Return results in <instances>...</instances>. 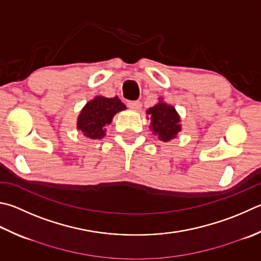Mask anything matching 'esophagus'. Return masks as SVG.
Segmentation results:
<instances>
[{"instance_id":"34e87169","label":"esophagus","mask_w":261,"mask_h":261,"mask_svg":"<svg viewBox=\"0 0 261 261\" xmlns=\"http://www.w3.org/2000/svg\"><path fill=\"white\" fill-rule=\"evenodd\" d=\"M127 107L131 108V110H135V111H139L141 110V102L138 100H135V101H127Z\"/></svg>"}]
</instances>
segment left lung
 Here are the masks:
<instances>
[{
    "mask_svg": "<svg viewBox=\"0 0 261 261\" xmlns=\"http://www.w3.org/2000/svg\"><path fill=\"white\" fill-rule=\"evenodd\" d=\"M150 120V129L160 140L169 141L176 138L178 132L181 130L180 117L174 107L161 100L154 107L147 111Z\"/></svg>",
    "mask_w": 261,
    "mask_h": 261,
    "instance_id": "obj_1",
    "label": "left lung"
}]
</instances>
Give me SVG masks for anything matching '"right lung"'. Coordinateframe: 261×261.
<instances>
[{"instance_id": "add662e5", "label": "right lung", "mask_w": 261, "mask_h": 261, "mask_svg": "<svg viewBox=\"0 0 261 261\" xmlns=\"http://www.w3.org/2000/svg\"><path fill=\"white\" fill-rule=\"evenodd\" d=\"M125 105L118 97L106 98L98 96L87 102L77 118V130L90 139L105 137L106 126L111 124L116 113L124 111Z\"/></svg>"}]
</instances>
